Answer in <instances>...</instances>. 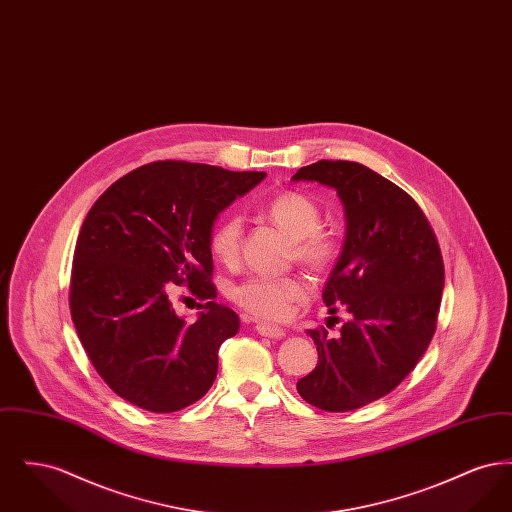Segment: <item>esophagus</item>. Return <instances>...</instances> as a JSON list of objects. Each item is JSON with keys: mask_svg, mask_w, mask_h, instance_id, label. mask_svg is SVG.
<instances>
[{"mask_svg": "<svg viewBox=\"0 0 512 512\" xmlns=\"http://www.w3.org/2000/svg\"><path fill=\"white\" fill-rule=\"evenodd\" d=\"M255 330H257L259 336H265V338H270V340H282L286 336V332L280 326H274V324H263L261 322V324L255 326Z\"/></svg>", "mask_w": 512, "mask_h": 512, "instance_id": "obj_1", "label": "esophagus"}]
</instances>
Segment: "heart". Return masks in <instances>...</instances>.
<instances>
[{"mask_svg":"<svg viewBox=\"0 0 512 512\" xmlns=\"http://www.w3.org/2000/svg\"><path fill=\"white\" fill-rule=\"evenodd\" d=\"M268 219L292 238L293 257L311 270L332 267L340 255V238L334 230L320 226L322 211L317 201L301 192H284L272 197L265 207ZM244 224L238 215L215 222L209 234V249L220 263H234L240 255ZM230 299L249 315L265 320H282L293 305L307 299L309 284L297 274H251L228 290Z\"/></svg>","mask_w":512,"mask_h":512,"instance_id":"1","label":"heart"}]
</instances>
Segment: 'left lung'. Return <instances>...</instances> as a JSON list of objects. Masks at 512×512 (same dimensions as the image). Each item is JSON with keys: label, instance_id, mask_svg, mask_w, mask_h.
I'll return each mask as SVG.
<instances>
[{"label": "left lung", "instance_id": "left-lung-1", "mask_svg": "<svg viewBox=\"0 0 512 512\" xmlns=\"http://www.w3.org/2000/svg\"><path fill=\"white\" fill-rule=\"evenodd\" d=\"M293 180L334 188L347 234L322 299L351 318L340 336L309 330L318 351L299 395L328 413H347L395 390L426 353L438 328L445 268L438 238L411 195L355 161L322 159Z\"/></svg>", "mask_w": 512, "mask_h": 512}]
</instances>
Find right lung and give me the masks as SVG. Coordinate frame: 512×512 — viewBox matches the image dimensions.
I'll return each instance as SVG.
<instances>
[{"label":"right lung","mask_w":512,"mask_h":512,"mask_svg":"<svg viewBox=\"0 0 512 512\" xmlns=\"http://www.w3.org/2000/svg\"><path fill=\"white\" fill-rule=\"evenodd\" d=\"M265 172L153 161L124 174L82 222L69 305L76 334L103 382L128 403L174 413L217 378L219 347L240 318L215 301L209 234L220 211ZM188 285L200 318L171 309V284Z\"/></svg>","instance_id":"obj_1"}]
</instances>
